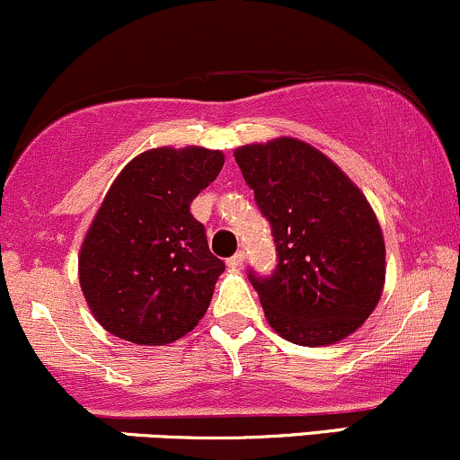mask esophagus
<instances>
[{
  "mask_svg": "<svg viewBox=\"0 0 460 460\" xmlns=\"http://www.w3.org/2000/svg\"><path fill=\"white\" fill-rule=\"evenodd\" d=\"M226 262H228V267H232V269H239V267H243V262H245V252H236L234 253V256H230L228 258V261H226Z\"/></svg>",
  "mask_w": 460,
  "mask_h": 460,
  "instance_id": "esophagus-1",
  "label": "esophagus"
}]
</instances>
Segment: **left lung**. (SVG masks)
Instances as JSON below:
<instances>
[{
	"instance_id": "8db88e82",
	"label": "left lung",
	"mask_w": 460,
	"mask_h": 460,
	"mask_svg": "<svg viewBox=\"0 0 460 460\" xmlns=\"http://www.w3.org/2000/svg\"><path fill=\"white\" fill-rule=\"evenodd\" d=\"M234 159L278 250L273 275L250 271L269 325L301 347L358 332L385 286V241L361 189L295 137L241 146Z\"/></svg>"
}]
</instances>
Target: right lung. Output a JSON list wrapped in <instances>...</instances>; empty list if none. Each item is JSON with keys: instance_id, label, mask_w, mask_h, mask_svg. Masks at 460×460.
I'll list each match as a JSON object with an SVG mask.
<instances>
[{"instance_id": "1", "label": "right lung", "mask_w": 460, "mask_h": 460, "mask_svg": "<svg viewBox=\"0 0 460 460\" xmlns=\"http://www.w3.org/2000/svg\"><path fill=\"white\" fill-rule=\"evenodd\" d=\"M221 167V150L161 146L116 176L79 252L81 290L102 329L161 347L198 325L226 264L189 207Z\"/></svg>"}]
</instances>
